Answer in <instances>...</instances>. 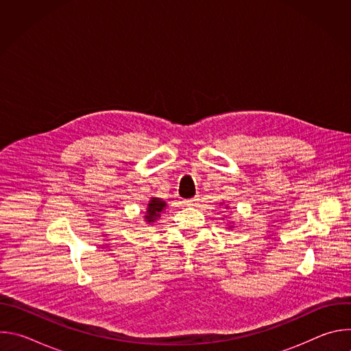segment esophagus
Here are the masks:
<instances>
[{
    "label": "esophagus",
    "mask_w": 351,
    "mask_h": 351,
    "mask_svg": "<svg viewBox=\"0 0 351 351\" xmlns=\"http://www.w3.org/2000/svg\"><path fill=\"white\" fill-rule=\"evenodd\" d=\"M198 197H194V198H189V199H184V204L186 206H194V204H197L198 203Z\"/></svg>",
    "instance_id": "1"
}]
</instances>
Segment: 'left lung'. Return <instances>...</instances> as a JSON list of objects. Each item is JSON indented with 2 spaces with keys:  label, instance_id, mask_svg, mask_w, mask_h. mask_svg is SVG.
<instances>
[{
  "label": "left lung",
  "instance_id": "8db88e82",
  "mask_svg": "<svg viewBox=\"0 0 351 351\" xmlns=\"http://www.w3.org/2000/svg\"><path fill=\"white\" fill-rule=\"evenodd\" d=\"M219 206H221L223 210H229V208H230V207H229L226 203H223V202H222V203H219ZM223 214H225V218H226V217H228V215H226L228 213L225 211ZM222 219H223V218H222ZM226 225H228V229H232V228H234V226H233V223H232V222H229V221L226 222Z\"/></svg>",
  "mask_w": 351,
  "mask_h": 351
}]
</instances>
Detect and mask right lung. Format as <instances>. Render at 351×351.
Instances as JSON below:
<instances>
[{
  "instance_id": "add662e5",
  "label": "right lung",
  "mask_w": 351,
  "mask_h": 351,
  "mask_svg": "<svg viewBox=\"0 0 351 351\" xmlns=\"http://www.w3.org/2000/svg\"><path fill=\"white\" fill-rule=\"evenodd\" d=\"M164 210H167V202H164L162 198H158V197L149 198V202L147 203V208L144 211L145 223L148 225L154 223L161 217V213Z\"/></svg>"
}]
</instances>
